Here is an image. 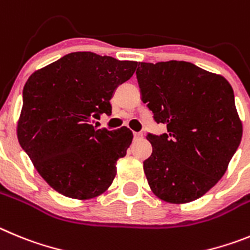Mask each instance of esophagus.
Returning a JSON list of instances; mask_svg holds the SVG:
<instances>
[{
    "instance_id": "obj_1",
    "label": "esophagus",
    "mask_w": 250,
    "mask_h": 250,
    "mask_svg": "<svg viewBox=\"0 0 250 250\" xmlns=\"http://www.w3.org/2000/svg\"><path fill=\"white\" fill-rule=\"evenodd\" d=\"M143 138V133L141 132H134V139H141Z\"/></svg>"
}]
</instances>
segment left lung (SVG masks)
I'll use <instances>...</instances> for the list:
<instances>
[{"label": "left lung", "instance_id": "obj_1", "mask_svg": "<svg viewBox=\"0 0 250 250\" xmlns=\"http://www.w3.org/2000/svg\"><path fill=\"white\" fill-rule=\"evenodd\" d=\"M143 103L167 133L148 134L152 154L143 162L159 199L183 204L206 194L226 173L239 147L243 125L228 81L184 61L139 62Z\"/></svg>", "mask_w": 250, "mask_h": 250}]
</instances>
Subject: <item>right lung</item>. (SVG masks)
I'll use <instances>...</instances> for the list:
<instances>
[{"mask_svg": "<svg viewBox=\"0 0 250 250\" xmlns=\"http://www.w3.org/2000/svg\"><path fill=\"white\" fill-rule=\"evenodd\" d=\"M137 64L73 52L27 80L17 138L56 192L83 201L109 188L133 133L127 127L96 129L91 121L112 113L114 89L133 76Z\"/></svg>", "mask_w": 250, "mask_h": 250, "instance_id": "add662e5", "label": "right lung"}]
</instances>
